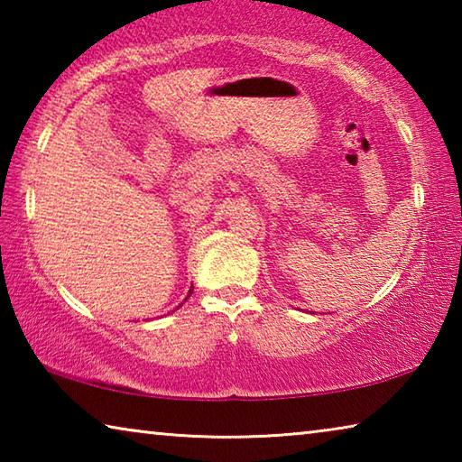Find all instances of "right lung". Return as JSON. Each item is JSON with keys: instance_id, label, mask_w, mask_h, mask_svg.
Instances as JSON below:
<instances>
[{"instance_id": "add662e5", "label": "right lung", "mask_w": 462, "mask_h": 462, "mask_svg": "<svg viewBox=\"0 0 462 462\" xmlns=\"http://www.w3.org/2000/svg\"><path fill=\"white\" fill-rule=\"evenodd\" d=\"M191 287H193V285H191ZM191 293H193V289H189V295H191ZM189 295H187V297H189ZM187 297H185V300H187Z\"/></svg>"}]
</instances>
